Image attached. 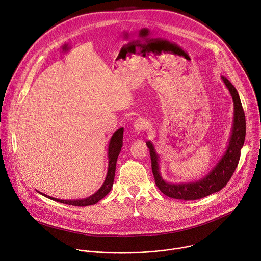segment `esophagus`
Returning <instances> with one entry per match:
<instances>
[{
  "label": "esophagus",
  "mask_w": 261,
  "mask_h": 261,
  "mask_svg": "<svg viewBox=\"0 0 261 261\" xmlns=\"http://www.w3.org/2000/svg\"><path fill=\"white\" fill-rule=\"evenodd\" d=\"M133 127H134V130L135 132L137 133H140L142 132L143 130H145L147 128V122L144 120V119H137L134 124H133Z\"/></svg>",
  "instance_id": "34e87169"
}]
</instances>
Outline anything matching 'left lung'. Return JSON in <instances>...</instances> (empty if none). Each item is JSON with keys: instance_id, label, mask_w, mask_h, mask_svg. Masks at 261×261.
<instances>
[{"instance_id": "left-lung-1", "label": "left lung", "mask_w": 261, "mask_h": 261, "mask_svg": "<svg viewBox=\"0 0 261 261\" xmlns=\"http://www.w3.org/2000/svg\"><path fill=\"white\" fill-rule=\"evenodd\" d=\"M225 86L229 90L233 105V126L229 143L226 151L217 165L201 179L192 182L172 184L165 181L159 171V156L157 155L155 147L151 141H146L147 147L150 148V155L152 161V171L159 190L170 198L182 200H196L208 196L215 192L224 188L231 178L241 157V150L244 145L246 136V119L242 106L240 96L237 89L224 76L221 77Z\"/></svg>"}]
</instances>
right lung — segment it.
Masks as SVG:
<instances>
[{
    "instance_id": "1",
    "label": "right lung",
    "mask_w": 261,
    "mask_h": 261,
    "mask_svg": "<svg viewBox=\"0 0 261 261\" xmlns=\"http://www.w3.org/2000/svg\"><path fill=\"white\" fill-rule=\"evenodd\" d=\"M123 134H124V128H120L117 130L114 135L111 136L109 144H108V170L107 174L105 177V180L103 185L100 187V189L94 193L93 195L85 198V199H77V200H63V199H57L50 196H47L43 193L45 197L64 203L68 205H74V206H88V205H93L100 201L102 198H104L109 191L111 190V187L114 185V179H115V173H116V165H117V160L119 157V154L121 152V148L123 146ZM40 193V192H39Z\"/></svg>"
}]
</instances>
